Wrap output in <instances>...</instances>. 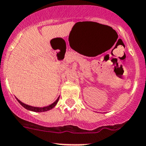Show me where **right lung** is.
I'll list each match as a JSON object with an SVG mask.
<instances>
[{"instance_id":"obj_1","label":"right lung","mask_w":146,"mask_h":146,"mask_svg":"<svg viewBox=\"0 0 146 146\" xmlns=\"http://www.w3.org/2000/svg\"><path fill=\"white\" fill-rule=\"evenodd\" d=\"M59 97L57 99V100L55 101V102H54V103H52V104H50V105L47 106V107H32V106H29V105H27V104H24V103H23V102H21V101L19 100L18 99L17 101L19 102V104H21L22 107H24V108L27 109V110H30V111H36V112H42V111H48V110H52V109L53 108V107H55V105L57 104V103H58V100H59Z\"/></svg>"}]
</instances>
